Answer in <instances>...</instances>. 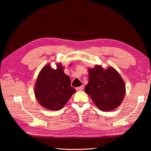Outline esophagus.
<instances>
[{
  "instance_id": "obj_1",
  "label": "esophagus",
  "mask_w": 151,
  "mask_h": 151,
  "mask_svg": "<svg viewBox=\"0 0 151 151\" xmlns=\"http://www.w3.org/2000/svg\"><path fill=\"white\" fill-rule=\"evenodd\" d=\"M76 89L77 91H82V90H83L84 89V86H81L80 87H77V88H76Z\"/></svg>"
}]
</instances>
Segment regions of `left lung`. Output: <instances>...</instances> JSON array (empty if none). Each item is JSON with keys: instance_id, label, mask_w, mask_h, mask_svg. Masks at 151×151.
I'll return each instance as SVG.
<instances>
[{"instance_id": "left-lung-1", "label": "left lung", "mask_w": 151, "mask_h": 151, "mask_svg": "<svg viewBox=\"0 0 151 151\" xmlns=\"http://www.w3.org/2000/svg\"><path fill=\"white\" fill-rule=\"evenodd\" d=\"M89 82L85 87V92L100 110L110 111L122 103L125 96V82L115 68L108 67L106 69L96 65L88 68Z\"/></svg>"}]
</instances>
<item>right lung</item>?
<instances>
[{"label": "right lung", "mask_w": 151, "mask_h": 151, "mask_svg": "<svg viewBox=\"0 0 151 151\" xmlns=\"http://www.w3.org/2000/svg\"><path fill=\"white\" fill-rule=\"evenodd\" d=\"M70 79L63 72L62 63L54 69L50 63L40 72L35 86V95L40 105L50 110H58L65 106L76 90Z\"/></svg>", "instance_id": "right-lung-1"}]
</instances>
